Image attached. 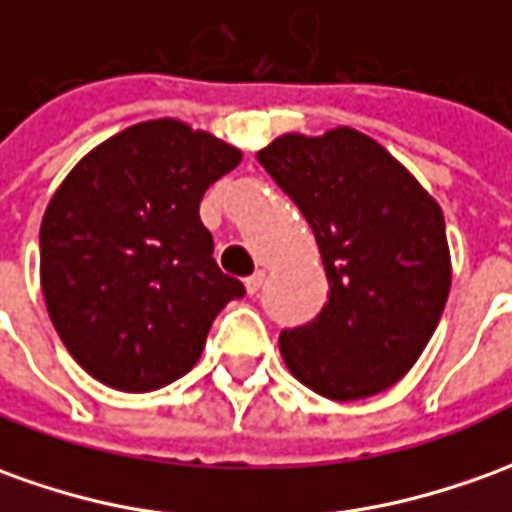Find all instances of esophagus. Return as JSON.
Returning <instances> with one entry per match:
<instances>
[{
    "instance_id": "1",
    "label": "esophagus",
    "mask_w": 512,
    "mask_h": 512,
    "mask_svg": "<svg viewBox=\"0 0 512 512\" xmlns=\"http://www.w3.org/2000/svg\"><path fill=\"white\" fill-rule=\"evenodd\" d=\"M264 284V273L259 270V273H253V276L245 278V290H248V295H256V292L262 290Z\"/></svg>"
}]
</instances>
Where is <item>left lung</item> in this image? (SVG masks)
<instances>
[{
    "label": "left lung",
    "mask_w": 512,
    "mask_h": 512,
    "mask_svg": "<svg viewBox=\"0 0 512 512\" xmlns=\"http://www.w3.org/2000/svg\"><path fill=\"white\" fill-rule=\"evenodd\" d=\"M256 158L306 217L329 278L320 315L278 337L287 368L331 401L393 387L418 362L449 298L438 200L354 128L284 133Z\"/></svg>",
    "instance_id": "obj_1"
}]
</instances>
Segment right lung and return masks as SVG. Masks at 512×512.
<instances>
[{"label": "right lung", "instance_id": "1", "mask_svg": "<svg viewBox=\"0 0 512 512\" xmlns=\"http://www.w3.org/2000/svg\"><path fill=\"white\" fill-rule=\"evenodd\" d=\"M242 153L150 119L83 155L41 220V290L80 368L125 393L189 373L214 317L245 295L211 259L200 200Z\"/></svg>", "mask_w": 512, "mask_h": 512}]
</instances>
